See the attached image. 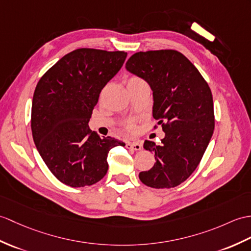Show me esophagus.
<instances>
[{
    "mask_svg": "<svg viewBox=\"0 0 251 251\" xmlns=\"http://www.w3.org/2000/svg\"><path fill=\"white\" fill-rule=\"evenodd\" d=\"M126 148H127V149H130V150H135V151H141L142 144L140 143L139 141L127 142V143H126Z\"/></svg>",
    "mask_w": 251,
    "mask_h": 251,
    "instance_id": "34e87169",
    "label": "esophagus"
}]
</instances>
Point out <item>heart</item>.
<instances>
[{"mask_svg":"<svg viewBox=\"0 0 251 251\" xmlns=\"http://www.w3.org/2000/svg\"><path fill=\"white\" fill-rule=\"evenodd\" d=\"M138 82H144V81H143L142 79L138 78V77H131V78L128 79V81H127V84H130V83H138ZM126 126H127L128 128H129V129H132V128H133L132 124H130V123H127V125H126Z\"/></svg>","mask_w":251,"mask_h":251,"instance_id":"b5f03b06","label":"heart"}]
</instances>
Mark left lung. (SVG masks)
Here are the masks:
<instances>
[{
	"label": "left lung",
	"instance_id": "obj_1",
	"mask_svg": "<svg viewBox=\"0 0 251 251\" xmlns=\"http://www.w3.org/2000/svg\"><path fill=\"white\" fill-rule=\"evenodd\" d=\"M125 67L151 86L153 118L165 131L161 144L144 142L156 161L139 178L152 188L176 187L196 170L213 136L211 89L194 64L176 50L137 52Z\"/></svg>",
	"mask_w": 251,
	"mask_h": 251
}]
</instances>
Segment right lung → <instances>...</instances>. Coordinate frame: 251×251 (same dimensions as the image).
<instances>
[{"mask_svg": "<svg viewBox=\"0 0 251 251\" xmlns=\"http://www.w3.org/2000/svg\"><path fill=\"white\" fill-rule=\"evenodd\" d=\"M124 51L77 49L64 55L36 85L31 113L34 143L63 184L84 187L108 171L109 151L125 145L100 138L89 127L99 94L123 66Z\"/></svg>", "mask_w": 251, "mask_h": 251, "instance_id": "add662e5", "label": "right lung"}]
</instances>
